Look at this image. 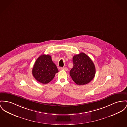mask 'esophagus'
I'll return each instance as SVG.
<instances>
[{
    "instance_id": "1",
    "label": "esophagus",
    "mask_w": 127,
    "mask_h": 127,
    "mask_svg": "<svg viewBox=\"0 0 127 127\" xmlns=\"http://www.w3.org/2000/svg\"><path fill=\"white\" fill-rule=\"evenodd\" d=\"M61 69L63 70H64V71H67L68 70V68L67 67H62L61 68Z\"/></svg>"
}]
</instances>
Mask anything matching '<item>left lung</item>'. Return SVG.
Wrapping results in <instances>:
<instances>
[{
	"label": "left lung",
	"mask_w": 127,
	"mask_h": 127,
	"mask_svg": "<svg viewBox=\"0 0 127 127\" xmlns=\"http://www.w3.org/2000/svg\"><path fill=\"white\" fill-rule=\"evenodd\" d=\"M73 62L74 66L70 71V75L76 84H87L93 79L95 67L87 55L83 52L76 54L73 57Z\"/></svg>",
	"instance_id": "left-lung-1"
}]
</instances>
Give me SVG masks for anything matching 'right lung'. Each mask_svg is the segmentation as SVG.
Returning <instances> with one entry per match:
<instances>
[{
	"label": "right lung",
	"mask_w": 127,
	"mask_h": 127,
	"mask_svg": "<svg viewBox=\"0 0 127 127\" xmlns=\"http://www.w3.org/2000/svg\"><path fill=\"white\" fill-rule=\"evenodd\" d=\"M58 70L52 62L50 55H40L35 62L32 69L34 78L44 84H47L53 79Z\"/></svg>",
	"instance_id": "1"
}]
</instances>
